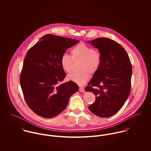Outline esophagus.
I'll return each instance as SVG.
<instances>
[{
  "label": "esophagus",
  "mask_w": 151,
  "mask_h": 151,
  "mask_svg": "<svg viewBox=\"0 0 151 151\" xmlns=\"http://www.w3.org/2000/svg\"><path fill=\"white\" fill-rule=\"evenodd\" d=\"M79 91L81 92H85V89L83 88H79Z\"/></svg>",
  "instance_id": "obj_1"
}]
</instances>
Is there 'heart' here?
<instances>
[{"label":"heart","instance_id":"b5f03b06","mask_svg":"<svg viewBox=\"0 0 151 151\" xmlns=\"http://www.w3.org/2000/svg\"><path fill=\"white\" fill-rule=\"evenodd\" d=\"M72 55L63 53L60 59V63L63 70L67 73L71 70L73 59H81L78 72H73L68 74L67 78L79 86L85 84L89 78V73H95L101 63L100 53L92 46L84 42H80L73 47L71 50Z\"/></svg>","mask_w":151,"mask_h":151}]
</instances>
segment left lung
I'll return each instance as SVG.
<instances>
[{
  "mask_svg": "<svg viewBox=\"0 0 151 151\" xmlns=\"http://www.w3.org/2000/svg\"><path fill=\"white\" fill-rule=\"evenodd\" d=\"M99 50L101 63L85 88L95 96L89 106L94 114L108 117L123 106L131 91L132 65L124 47L108 38L88 41Z\"/></svg>",
  "mask_w": 151,
  "mask_h": 151,
  "instance_id": "left-lung-1",
  "label": "left lung"
}]
</instances>
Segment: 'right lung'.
I'll list each match as a JSON object with an SVG mask.
<instances>
[{
	"label": "right lung",
	"instance_id": "obj_1",
	"mask_svg": "<svg viewBox=\"0 0 151 151\" xmlns=\"http://www.w3.org/2000/svg\"><path fill=\"white\" fill-rule=\"evenodd\" d=\"M41 39L25 56L20 82L29 108L42 117L52 118L65 110L70 97L78 91L73 81L59 83L66 76L60 57L79 41L50 34Z\"/></svg>",
	"mask_w": 151,
	"mask_h": 151
}]
</instances>
